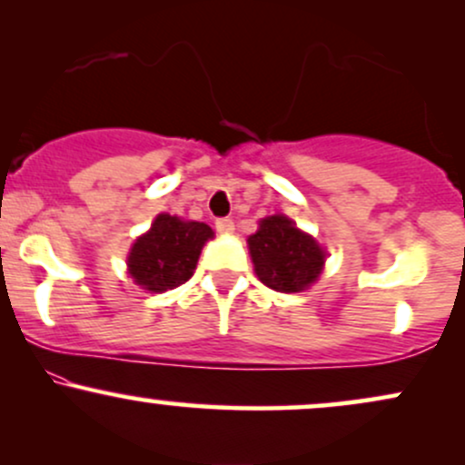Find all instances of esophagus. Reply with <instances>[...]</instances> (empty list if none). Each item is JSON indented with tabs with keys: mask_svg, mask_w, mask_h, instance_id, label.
Returning <instances> with one entry per match:
<instances>
[{
	"mask_svg": "<svg viewBox=\"0 0 465 465\" xmlns=\"http://www.w3.org/2000/svg\"><path fill=\"white\" fill-rule=\"evenodd\" d=\"M216 229L218 233H233V221L232 218H218Z\"/></svg>",
	"mask_w": 465,
	"mask_h": 465,
	"instance_id": "esophagus-1",
	"label": "esophagus"
}]
</instances>
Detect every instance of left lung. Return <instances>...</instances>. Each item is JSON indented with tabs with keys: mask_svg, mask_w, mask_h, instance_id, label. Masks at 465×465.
<instances>
[{
	"mask_svg": "<svg viewBox=\"0 0 465 465\" xmlns=\"http://www.w3.org/2000/svg\"><path fill=\"white\" fill-rule=\"evenodd\" d=\"M249 253L260 282L277 292H300L322 273L325 253L317 240L286 216H269L249 236Z\"/></svg>",
	"mask_w": 465,
	"mask_h": 465,
	"instance_id": "1",
	"label": "left lung"
}]
</instances>
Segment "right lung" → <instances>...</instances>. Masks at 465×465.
Wrapping results in <instances>:
<instances>
[{
	"mask_svg": "<svg viewBox=\"0 0 465 465\" xmlns=\"http://www.w3.org/2000/svg\"><path fill=\"white\" fill-rule=\"evenodd\" d=\"M212 236L214 232L205 223H185L177 216L159 214L151 232L133 244L129 273L146 291L177 288L194 273L203 244Z\"/></svg>",
	"mask_w": 465,
	"mask_h": 465,
	"instance_id": "right-lung-1",
	"label": "right lung"
}]
</instances>
